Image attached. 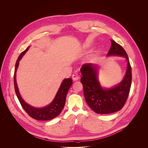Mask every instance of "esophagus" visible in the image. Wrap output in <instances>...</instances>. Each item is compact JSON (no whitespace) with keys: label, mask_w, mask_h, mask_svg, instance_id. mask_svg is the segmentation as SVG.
Masks as SVG:
<instances>
[{"label":"esophagus","mask_w":148,"mask_h":148,"mask_svg":"<svg viewBox=\"0 0 148 148\" xmlns=\"http://www.w3.org/2000/svg\"><path fill=\"white\" fill-rule=\"evenodd\" d=\"M72 78L73 81H77V80L79 78V76L77 73H75L73 75H72Z\"/></svg>","instance_id":"1"}]
</instances>
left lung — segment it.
<instances>
[{
	"instance_id": "left-lung-1",
	"label": "left lung",
	"mask_w": 148,
	"mask_h": 148,
	"mask_svg": "<svg viewBox=\"0 0 148 148\" xmlns=\"http://www.w3.org/2000/svg\"><path fill=\"white\" fill-rule=\"evenodd\" d=\"M107 56H119L127 59L128 65L123 79L117 86L103 89L97 79V66L92 64L82 65L81 83L88 105L95 112L101 114H111L122 109L126 103L132 84V68L127 53L120 44L113 40Z\"/></svg>"
}]
</instances>
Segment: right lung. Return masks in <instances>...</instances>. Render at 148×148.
<instances>
[{
  "mask_svg": "<svg viewBox=\"0 0 148 148\" xmlns=\"http://www.w3.org/2000/svg\"><path fill=\"white\" fill-rule=\"evenodd\" d=\"M29 47H27L25 51L21 53V54L19 56L18 58L16 60L15 68V72H14V87L16 96L18 99L20 104L23 107L25 112L27 113L31 117H32L34 119L38 120H49L54 119L57 117L60 114L61 111L63 109L64 107L65 104L66 96L67 92L70 86L72 84L73 80L71 78H66L64 79V81L62 82L60 88L57 91V95L54 98V99L51 103L50 104L47 106L46 107H42V108H36L28 105L22 99L20 92L18 91V88L17 86L16 81V73L17 68L19 65V62L21 60L22 57L28 50Z\"/></svg>",
  "mask_w": 148,
  "mask_h": 148,
  "instance_id": "add662e5",
  "label": "right lung"
}]
</instances>
